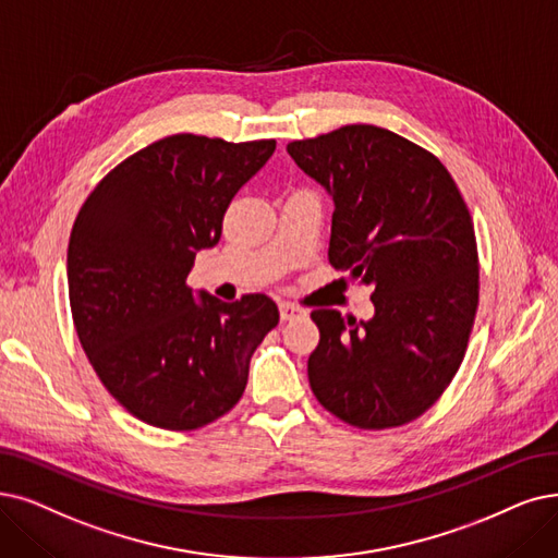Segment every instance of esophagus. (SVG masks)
<instances>
[{
    "mask_svg": "<svg viewBox=\"0 0 558 558\" xmlns=\"http://www.w3.org/2000/svg\"><path fill=\"white\" fill-rule=\"evenodd\" d=\"M279 316L281 320H293L298 316H304V311L291 302H279Z\"/></svg>",
    "mask_w": 558,
    "mask_h": 558,
    "instance_id": "obj_1",
    "label": "esophagus"
}]
</instances>
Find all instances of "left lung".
I'll return each mask as SVG.
<instances>
[{"instance_id":"obj_1","label":"left lung","mask_w":558,"mask_h":558,"mask_svg":"<svg viewBox=\"0 0 558 558\" xmlns=\"http://www.w3.org/2000/svg\"><path fill=\"white\" fill-rule=\"evenodd\" d=\"M333 202L329 263L373 288L371 320L311 314L320 343L308 385L364 430L403 426L458 373L478 306L472 215L433 153L377 125H343L286 146Z\"/></svg>"}]
</instances>
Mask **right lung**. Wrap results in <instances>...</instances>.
<instances>
[{"instance_id":"right-lung-1","label":"right lung","mask_w":558,"mask_h":558,"mask_svg":"<svg viewBox=\"0 0 558 558\" xmlns=\"http://www.w3.org/2000/svg\"><path fill=\"white\" fill-rule=\"evenodd\" d=\"M275 148L171 135L111 169L80 208L69 242L77 337L105 389L148 426L194 430L227 414L279 323L267 295L221 302L185 283Z\"/></svg>"}]
</instances>
